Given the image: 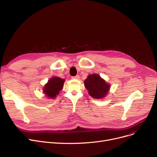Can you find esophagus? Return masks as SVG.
<instances>
[{
	"instance_id": "34e87169",
	"label": "esophagus",
	"mask_w": 157,
	"mask_h": 157,
	"mask_svg": "<svg viewBox=\"0 0 157 157\" xmlns=\"http://www.w3.org/2000/svg\"><path fill=\"white\" fill-rule=\"evenodd\" d=\"M79 78V75H76V76H72V79H78Z\"/></svg>"
}]
</instances>
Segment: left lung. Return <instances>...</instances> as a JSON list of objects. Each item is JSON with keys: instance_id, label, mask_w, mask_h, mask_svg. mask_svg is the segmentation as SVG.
I'll return each instance as SVG.
<instances>
[{"instance_id": "obj_1", "label": "left lung", "mask_w": 157, "mask_h": 157, "mask_svg": "<svg viewBox=\"0 0 157 157\" xmlns=\"http://www.w3.org/2000/svg\"><path fill=\"white\" fill-rule=\"evenodd\" d=\"M84 83L88 94L94 99L105 98L110 88V85L97 74L88 75Z\"/></svg>"}]
</instances>
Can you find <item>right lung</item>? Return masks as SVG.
I'll list each match as a JSON object with an SVG mask.
<instances>
[{
    "label": "right lung",
    "mask_w": 157,
    "mask_h": 157,
    "mask_svg": "<svg viewBox=\"0 0 157 157\" xmlns=\"http://www.w3.org/2000/svg\"><path fill=\"white\" fill-rule=\"evenodd\" d=\"M65 79L59 77H52L44 87V93L49 98H56L60 90H62Z\"/></svg>",
    "instance_id": "1"
}]
</instances>
